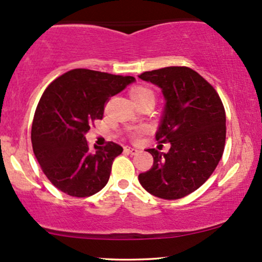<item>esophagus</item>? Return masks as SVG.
I'll return each instance as SVG.
<instances>
[{"instance_id": "1", "label": "esophagus", "mask_w": 262, "mask_h": 262, "mask_svg": "<svg viewBox=\"0 0 262 262\" xmlns=\"http://www.w3.org/2000/svg\"><path fill=\"white\" fill-rule=\"evenodd\" d=\"M124 151L128 152V154H130V155H138L139 154V150H137V148L129 147V146H125Z\"/></svg>"}]
</instances>
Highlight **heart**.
Returning a JSON list of instances; mask_svg holds the SVG:
<instances>
[{
    "label": "heart",
    "mask_w": 262,
    "mask_h": 262,
    "mask_svg": "<svg viewBox=\"0 0 262 262\" xmlns=\"http://www.w3.org/2000/svg\"><path fill=\"white\" fill-rule=\"evenodd\" d=\"M129 95H130V99L138 107L146 104V102H151L154 105L156 102L155 92L151 88L146 87V85H135L129 91ZM133 137H135V134H133Z\"/></svg>",
    "instance_id": "b5f03b06"
}]
</instances>
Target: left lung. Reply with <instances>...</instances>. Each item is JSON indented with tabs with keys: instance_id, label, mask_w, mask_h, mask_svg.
Instances as JSON below:
<instances>
[{
	"instance_id": "left-lung-1",
	"label": "left lung",
	"mask_w": 262,
	"mask_h": 262,
	"mask_svg": "<svg viewBox=\"0 0 262 262\" xmlns=\"http://www.w3.org/2000/svg\"><path fill=\"white\" fill-rule=\"evenodd\" d=\"M139 78L158 85L165 98L156 133L158 144H170L167 154L147 148L151 169L139 174L141 186L163 200H179L200 188L223 157L226 115L213 85L186 66L142 72Z\"/></svg>"
}]
</instances>
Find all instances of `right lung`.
Returning a JSON list of instances; mask_svg holds the SVG:
<instances>
[{
  "instance_id": "obj_1",
  "label": "right lung",
  "mask_w": 262,
  "mask_h": 262,
  "mask_svg": "<svg viewBox=\"0 0 262 262\" xmlns=\"http://www.w3.org/2000/svg\"><path fill=\"white\" fill-rule=\"evenodd\" d=\"M134 81L133 76L74 69L46 88L32 122V150L48 180L64 193L89 197L107 184L112 162L123 148L108 141L91 151L84 134L101 120L110 98Z\"/></svg>"
}]
</instances>
